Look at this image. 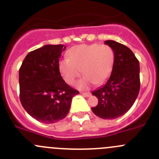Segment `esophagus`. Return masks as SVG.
<instances>
[{"mask_svg": "<svg viewBox=\"0 0 159 159\" xmlns=\"http://www.w3.org/2000/svg\"><path fill=\"white\" fill-rule=\"evenodd\" d=\"M81 95L84 96V97H89V96H90V94H91V93L90 92H81Z\"/></svg>", "mask_w": 159, "mask_h": 159, "instance_id": "34e87169", "label": "esophagus"}]
</instances>
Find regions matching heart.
<instances>
[{
    "mask_svg": "<svg viewBox=\"0 0 159 159\" xmlns=\"http://www.w3.org/2000/svg\"><path fill=\"white\" fill-rule=\"evenodd\" d=\"M68 58L59 62V70L68 84H74L81 71L84 76L77 83L79 89H89L91 84H101L111 74L115 53L108 45L100 44H80L70 48Z\"/></svg>",
    "mask_w": 159,
    "mask_h": 159,
    "instance_id": "heart-1",
    "label": "heart"
}]
</instances>
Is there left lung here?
Instances as JSON below:
<instances>
[{"instance_id":"obj_1","label":"left lung","mask_w":159,"mask_h":159,"mask_svg":"<svg viewBox=\"0 0 159 159\" xmlns=\"http://www.w3.org/2000/svg\"><path fill=\"white\" fill-rule=\"evenodd\" d=\"M105 44L113 49L115 64L110 78L102 87L92 92L98 98L94 115L103 119H114L125 115L135 102L140 90V67L134 53L115 41Z\"/></svg>"}]
</instances>
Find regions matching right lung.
<instances>
[{
  "label": "right lung",
  "mask_w": 159,
  "mask_h": 159,
  "mask_svg": "<svg viewBox=\"0 0 159 159\" xmlns=\"http://www.w3.org/2000/svg\"><path fill=\"white\" fill-rule=\"evenodd\" d=\"M63 44H47L27 54L19 70L20 100L31 117L51 124L62 120L79 91L70 87L59 70Z\"/></svg>",
  "instance_id": "obj_1"
}]
</instances>
